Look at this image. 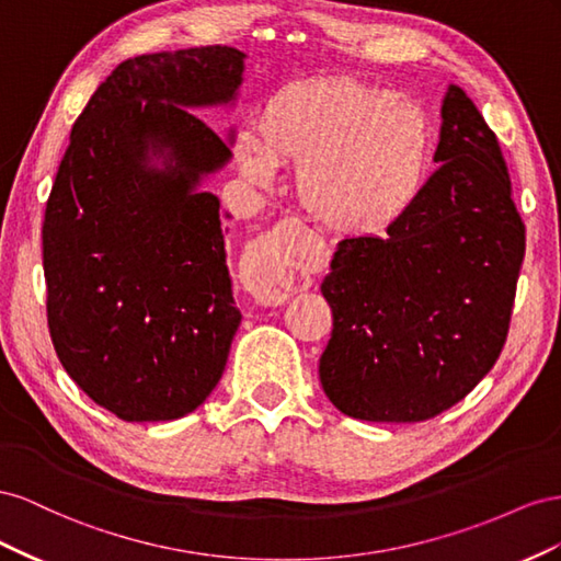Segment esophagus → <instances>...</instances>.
Masks as SVG:
<instances>
[{
    "label": "esophagus",
    "mask_w": 561,
    "mask_h": 561,
    "mask_svg": "<svg viewBox=\"0 0 561 561\" xmlns=\"http://www.w3.org/2000/svg\"><path fill=\"white\" fill-rule=\"evenodd\" d=\"M277 232L279 228L265 234L259 242V249L251 251L244 261V279L249 291L263 306H282L291 296L296 282L289 263H286V253Z\"/></svg>",
    "instance_id": "1"
}]
</instances>
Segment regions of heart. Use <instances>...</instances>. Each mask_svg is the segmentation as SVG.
I'll list each match as a JSON object with an SVG mask.
<instances>
[{"label": "heart", "instance_id": "heart-1", "mask_svg": "<svg viewBox=\"0 0 561 561\" xmlns=\"http://www.w3.org/2000/svg\"><path fill=\"white\" fill-rule=\"evenodd\" d=\"M259 138L237 142V167L255 185L298 167L300 204L345 237L390 230L419 202L432 173L435 126L423 105L352 75L314 77L263 103Z\"/></svg>", "mask_w": 561, "mask_h": 561}]
</instances>
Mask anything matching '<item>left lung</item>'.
I'll list each match as a JSON object with an SVG mask.
<instances>
[{"label": "left lung", "mask_w": 561, "mask_h": 561, "mask_svg": "<svg viewBox=\"0 0 561 561\" xmlns=\"http://www.w3.org/2000/svg\"><path fill=\"white\" fill-rule=\"evenodd\" d=\"M423 195L386 237H347L322 294L333 329L319 359L331 404L374 423L435 419L499 359L526 230L499 138L460 87L442 105Z\"/></svg>", "instance_id": "1"}]
</instances>
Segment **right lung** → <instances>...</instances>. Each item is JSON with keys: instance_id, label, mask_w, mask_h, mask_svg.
Instances as JSON below:
<instances>
[{"instance_id": "right-lung-1", "label": "right lung", "mask_w": 561, "mask_h": 561, "mask_svg": "<svg viewBox=\"0 0 561 561\" xmlns=\"http://www.w3.org/2000/svg\"><path fill=\"white\" fill-rule=\"evenodd\" d=\"M242 72L244 54L220 44L124 60L60 159L42 226L46 322L62 369L122 421L195 411L242 322L220 202L197 190L230 142L187 110L230 103Z\"/></svg>"}]
</instances>
